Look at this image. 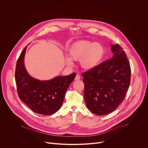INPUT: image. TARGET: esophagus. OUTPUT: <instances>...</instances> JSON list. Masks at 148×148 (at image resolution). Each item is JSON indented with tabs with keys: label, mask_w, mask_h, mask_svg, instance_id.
Instances as JSON below:
<instances>
[{
	"label": "esophagus",
	"mask_w": 148,
	"mask_h": 148,
	"mask_svg": "<svg viewBox=\"0 0 148 148\" xmlns=\"http://www.w3.org/2000/svg\"><path fill=\"white\" fill-rule=\"evenodd\" d=\"M80 78H81L80 75H78V74H77V75H76V77H75V80H79Z\"/></svg>",
	"instance_id": "obj_1"
}]
</instances>
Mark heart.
Listing matches in <instances>:
<instances>
[{"instance_id": "1", "label": "heart", "mask_w": 148, "mask_h": 148, "mask_svg": "<svg viewBox=\"0 0 148 148\" xmlns=\"http://www.w3.org/2000/svg\"><path fill=\"white\" fill-rule=\"evenodd\" d=\"M70 57L66 58L67 63L72 66L73 60L79 61L81 67L87 70L96 67L101 62L104 54L103 46L98 43L87 40L75 42L69 49Z\"/></svg>"}]
</instances>
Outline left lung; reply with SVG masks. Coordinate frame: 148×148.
<instances>
[{
	"instance_id": "left-lung-1",
	"label": "left lung",
	"mask_w": 148,
	"mask_h": 148,
	"mask_svg": "<svg viewBox=\"0 0 148 148\" xmlns=\"http://www.w3.org/2000/svg\"><path fill=\"white\" fill-rule=\"evenodd\" d=\"M112 58L84 72V96L88 110L97 115L108 114L124 99L130 85V61L122 48L111 45Z\"/></svg>"
}]
</instances>
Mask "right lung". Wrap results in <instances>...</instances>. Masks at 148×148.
I'll use <instances>...</instances> for the list:
<instances>
[{
	"label": "right lung",
	"mask_w": 148,
	"mask_h": 148,
	"mask_svg": "<svg viewBox=\"0 0 148 148\" xmlns=\"http://www.w3.org/2000/svg\"><path fill=\"white\" fill-rule=\"evenodd\" d=\"M26 48L21 53L16 66L15 81L18 97L33 112L45 115H52L61 108L76 73L59 76L49 81L32 78L24 65Z\"/></svg>",
	"instance_id": "right-lung-1"
}]
</instances>
